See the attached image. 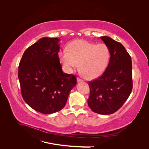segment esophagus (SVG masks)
<instances>
[{
  "label": "esophagus",
  "instance_id": "esophagus-1",
  "mask_svg": "<svg viewBox=\"0 0 149 149\" xmlns=\"http://www.w3.org/2000/svg\"><path fill=\"white\" fill-rule=\"evenodd\" d=\"M77 82H78V83H81V82H83V79H80V78H77Z\"/></svg>",
  "mask_w": 149,
  "mask_h": 149
}]
</instances>
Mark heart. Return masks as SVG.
Segmentation results:
<instances>
[{
	"instance_id": "1",
	"label": "heart",
	"mask_w": 149,
	"mask_h": 149,
	"mask_svg": "<svg viewBox=\"0 0 149 149\" xmlns=\"http://www.w3.org/2000/svg\"><path fill=\"white\" fill-rule=\"evenodd\" d=\"M110 56L109 49L104 43L94 44L84 40H75L68 47V51H61L59 60L64 70L71 73L79 66L81 73L88 79H95L104 71Z\"/></svg>"
}]
</instances>
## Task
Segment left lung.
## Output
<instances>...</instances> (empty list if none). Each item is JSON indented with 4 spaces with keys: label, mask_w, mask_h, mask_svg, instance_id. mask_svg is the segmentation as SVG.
Masks as SVG:
<instances>
[{
    "label": "left lung",
    "mask_w": 149,
    "mask_h": 149,
    "mask_svg": "<svg viewBox=\"0 0 149 149\" xmlns=\"http://www.w3.org/2000/svg\"><path fill=\"white\" fill-rule=\"evenodd\" d=\"M109 49L110 60L104 73L88 83L89 107L96 113L113 114L124 104L132 89L131 57L120 43L112 38L100 37Z\"/></svg>",
    "instance_id": "obj_1"
}]
</instances>
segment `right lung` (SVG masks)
<instances>
[{"mask_svg":"<svg viewBox=\"0 0 149 149\" xmlns=\"http://www.w3.org/2000/svg\"><path fill=\"white\" fill-rule=\"evenodd\" d=\"M60 41L58 38H40L25 51L19 66L22 97L30 107L42 114L63 109L76 85L75 76L62 71Z\"/></svg>","mask_w":149,"mask_h":149,"instance_id":"1","label":"right lung"}]
</instances>
